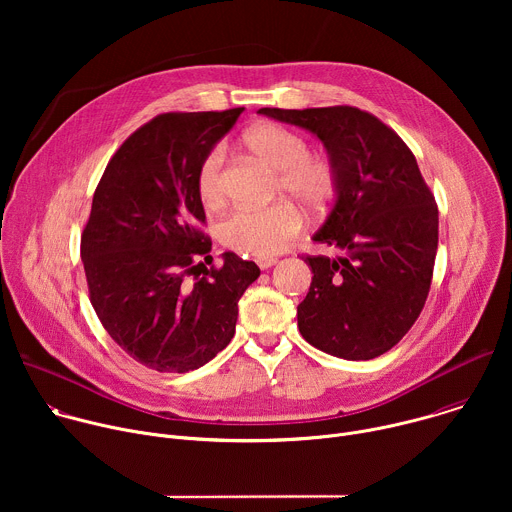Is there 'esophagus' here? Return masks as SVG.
<instances>
[{"instance_id":"obj_1","label":"esophagus","mask_w":512,"mask_h":512,"mask_svg":"<svg viewBox=\"0 0 512 512\" xmlns=\"http://www.w3.org/2000/svg\"><path fill=\"white\" fill-rule=\"evenodd\" d=\"M255 263L259 265V269H269V267H273L277 263V257H257Z\"/></svg>"}]
</instances>
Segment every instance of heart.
I'll return each instance as SVG.
<instances>
[{
    "label": "heart",
    "mask_w": 512,
    "mask_h": 512,
    "mask_svg": "<svg viewBox=\"0 0 512 512\" xmlns=\"http://www.w3.org/2000/svg\"><path fill=\"white\" fill-rule=\"evenodd\" d=\"M245 148L277 170L275 192L289 194L310 212H324L338 196L340 174L322 154H310L304 135L277 123H261L243 135ZM225 145H214L202 158L196 174L198 196L216 208L225 200ZM304 229L302 212L287 202L265 208H239L221 223L223 243L243 255L269 257L283 251Z\"/></svg>",
    "instance_id": "obj_1"
}]
</instances>
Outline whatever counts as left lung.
Masks as SVG:
<instances>
[{
	"instance_id": "1",
	"label": "left lung",
	"mask_w": 512,
	"mask_h": 512,
	"mask_svg": "<svg viewBox=\"0 0 512 512\" xmlns=\"http://www.w3.org/2000/svg\"><path fill=\"white\" fill-rule=\"evenodd\" d=\"M259 113L316 133L340 174L314 241L342 255H306L312 283L298 306L302 336L346 360L391 350L419 318L433 277L437 204L407 143L348 105Z\"/></svg>"
}]
</instances>
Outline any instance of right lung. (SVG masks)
I'll return each instance as SVG.
<instances>
[{
    "instance_id": "add662e5",
    "label": "right lung",
    "mask_w": 512,
    "mask_h": 512,
    "mask_svg": "<svg viewBox=\"0 0 512 512\" xmlns=\"http://www.w3.org/2000/svg\"><path fill=\"white\" fill-rule=\"evenodd\" d=\"M243 107L162 113L109 160L81 235L91 304L109 336L143 367L194 371L235 336L253 261L212 263L196 174Z\"/></svg>"
}]
</instances>
